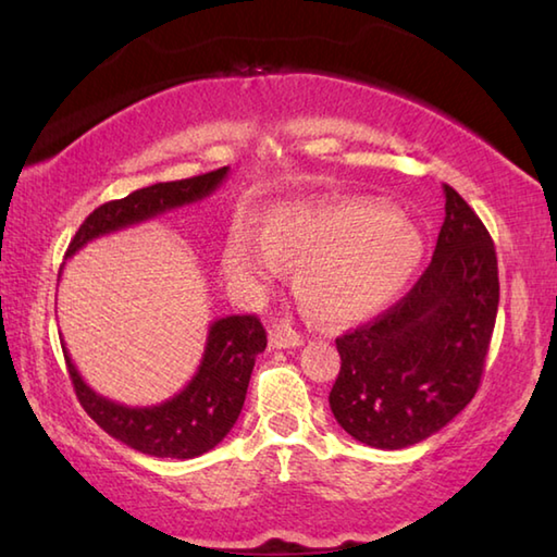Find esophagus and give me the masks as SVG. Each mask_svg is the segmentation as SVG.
Listing matches in <instances>:
<instances>
[{
  "instance_id": "34e87169",
  "label": "esophagus",
  "mask_w": 557,
  "mask_h": 557,
  "mask_svg": "<svg viewBox=\"0 0 557 557\" xmlns=\"http://www.w3.org/2000/svg\"><path fill=\"white\" fill-rule=\"evenodd\" d=\"M301 336L289 326H282V323H277V326H272L270 331V346L272 348H297L301 346Z\"/></svg>"
}]
</instances>
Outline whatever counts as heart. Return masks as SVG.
Segmentation results:
<instances>
[{"instance_id": "1", "label": "heart", "mask_w": 557, "mask_h": 557, "mask_svg": "<svg viewBox=\"0 0 557 557\" xmlns=\"http://www.w3.org/2000/svg\"><path fill=\"white\" fill-rule=\"evenodd\" d=\"M419 260L421 238L407 216L352 199L272 207L260 231L238 219L224 246L228 277L246 289H265L297 265L301 301L331 323L387 307Z\"/></svg>"}]
</instances>
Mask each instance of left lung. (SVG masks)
Returning a JSON list of instances; mask_svg holds the SVG:
<instances>
[{"label": "left lung", "mask_w": 557, "mask_h": 557, "mask_svg": "<svg viewBox=\"0 0 557 557\" xmlns=\"http://www.w3.org/2000/svg\"><path fill=\"white\" fill-rule=\"evenodd\" d=\"M443 195L446 219L426 272L382 317L336 338L331 411L370 448L433 436L480 387L499 307L497 252L468 201L448 185Z\"/></svg>", "instance_id": "8db88e82"}]
</instances>
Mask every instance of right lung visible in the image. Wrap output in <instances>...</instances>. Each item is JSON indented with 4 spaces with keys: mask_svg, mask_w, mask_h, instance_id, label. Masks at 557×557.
Segmentation results:
<instances>
[{
    "mask_svg": "<svg viewBox=\"0 0 557 557\" xmlns=\"http://www.w3.org/2000/svg\"><path fill=\"white\" fill-rule=\"evenodd\" d=\"M226 177L228 168H219L207 175L158 182V185L131 191L124 199L107 201L77 228L65 258H73L79 248L99 236L116 234L121 228L144 224L165 211L195 205V201L209 197ZM60 346L65 352L77 399L97 421V426H102L111 438L138 453L189 460L219 446L226 433L234 429L238 413L244 409L252 366L265 350L268 336L260 319L250 313L216 319L209 326L205 356H201L195 377L175 397L153 404V407H126V404L97 394L79 375L75 362L70 360L63 341Z\"/></svg>",
    "mask_w": 557,
    "mask_h": 557,
    "instance_id": "1",
    "label": "right lung"
}]
</instances>
